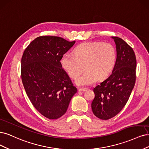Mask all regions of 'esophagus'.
Returning a JSON list of instances; mask_svg holds the SVG:
<instances>
[{
  "mask_svg": "<svg viewBox=\"0 0 149 149\" xmlns=\"http://www.w3.org/2000/svg\"><path fill=\"white\" fill-rule=\"evenodd\" d=\"M78 90H79V92H85V91L87 90V89H86V88H79Z\"/></svg>",
  "mask_w": 149,
  "mask_h": 149,
  "instance_id": "obj_1",
  "label": "esophagus"
}]
</instances>
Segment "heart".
<instances>
[{
	"label": "heart",
	"mask_w": 149,
	"mask_h": 149,
	"mask_svg": "<svg viewBox=\"0 0 149 149\" xmlns=\"http://www.w3.org/2000/svg\"><path fill=\"white\" fill-rule=\"evenodd\" d=\"M74 55L65 53L61 62L62 68L76 84L80 86L92 84L97 79H104L111 72L116 60V52L111 43L102 42H84L77 46Z\"/></svg>",
	"instance_id": "b5f03b06"
}]
</instances>
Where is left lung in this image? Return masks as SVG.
Instances as JSON below:
<instances>
[{
	"label": "left lung",
	"mask_w": 149,
	"mask_h": 149,
	"mask_svg": "<svg viewBox=\"0 0 149 149\" xmlns=\"http://www.w3.org/2000/svg\"><path fill=\"white\" fill-rule=\"evenodd\" d=\"M117 57L112 74L93 88L92 109L95 116L107 120L125 106L136 82V57L132 47L121 38L113 36Z\"/></svg>",
	"instance_id": "8db88e82"
}]
</instances>
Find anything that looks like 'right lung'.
Masks as SVG:
<instances>
[{"instance_id": "1", "label": "right lung", "mask_w": 149, "mask_h": 149, "mask_svg": "<svg viewBox=\"0 0 149 149\" xmlns=\"http://www.w3.org/2000/svg\"><path fill=\"white\" fill-rule=\"evenodd\" d=\"M75 42L58 36H41L31 42L23 54L24 88L34 107L48 119L64 115L77 91L60 62Z\"/></svg>"}]
</instances>
